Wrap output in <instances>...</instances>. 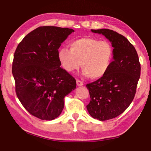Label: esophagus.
Instances as JSON below:
<instances>
[{"instance_id": "esophagus-1", "label": "esophagus", "mask_w": 151, "mask_h": 151, "mask_svg": "<svg viewBox=\"0 0 151 151\" xmlns=\"http://www.w3.org/2000/svg\"><path fill=\"white\" fill-rule=\"evenodd\" d=\"M76 85H77L78 86H82V85H83V83L81 81L76 79Z\"/></svg>"}]
</instances>
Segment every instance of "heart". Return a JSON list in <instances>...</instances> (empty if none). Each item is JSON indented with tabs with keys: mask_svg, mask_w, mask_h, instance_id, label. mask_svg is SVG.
<instances>
[{
	"mask_svg": "<svg viewBox=\"0 0 151 151\" xmlns=\"http://www.w3.org/2000/svg\"><path fill=\"white\" fill-rule=\"evenodd\" d=\"M69 47L58 50V60L66 72L73 73L81 65L84 75L96 79L104 75L111 66L113 48L108 41L81 37L72 40Z\"/></svg>",
	"mask_w": 151,
	"mask_h": 151,
	"instance_id": "1",
	"label": "heart"
}]
</instances>
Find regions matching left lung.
<instances>
[{
	"mask_svg": "<svg viewBox=\"0 0 151 151\" xmlns=\"http://www.w3.org/2000/svg\"><path fill=\"white\" fill-rule=\"evenodd\" d=\"M91 31L104 35L113 47V61L102 77L86 85L91 96L90 115L106 121L122 114L133 100L140 76L139 56L124 36L107 29Z\"/></svg>",
	"mask_w": 151,
	"mask_h": 151,
	"instance_id": "1",
	"label": "left lung"
}]
</instances>
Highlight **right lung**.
I'll use <instances>...</instances> for the list:
<instances>
[{"label":"right lung","instance_id":"obj_1","mask_svg":"<svg viewBox=\"0 0 151 151\" xmlns=\"http://www.w3.org/2000/svg\"><path fill=\"white\" fill-rule=\"evenodd\" d=\"M72 29L40 27L29 33L15 50L12 73L15 91L24 109L37 118L60 115L64 98L76 88V80L60 67L58 50Z\"/></svg>","mask_w":151,"mask_h":151}]
</instances>
